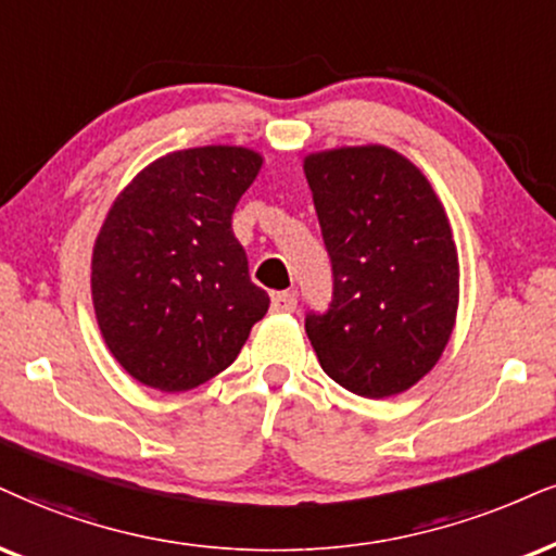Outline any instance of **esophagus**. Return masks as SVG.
<instances>
[{"mask_svg":"<svg viewBox=\"0 0 556 556\" xmlns=\"http://www.w3.org/2000/svg\"><path fill=\"white\" fill-rule=\"evenodd\" d=\"M270 309L276 314H289L296 309V293L293 291H278L273 293L270 299Z\"/></svg>","mask_w":556,"mask_h":556,"instance_id":"obj_1","label":"esophagus"}]
</instances>
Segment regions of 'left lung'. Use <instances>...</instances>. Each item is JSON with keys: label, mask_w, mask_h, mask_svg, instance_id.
I'll list each match as a JSON object with an SVG mask.
<instances>
[{"label": "left lung", "mask_w": 556, "mask_h": 556, "mask_svg": "<svg viewBox=\"0 0 556 556\" xmlns=\"http://www.w3.org/2000/svg\"><path fill=\"white\" fill-rule=\"evenodd\" d=\"M332 263L327 312L304 319L325 374L348 392H407L441 358L458 306V260L438 195L387 147L304 160Z\"/></svg>", "instance_id": "1"}]
</instances>
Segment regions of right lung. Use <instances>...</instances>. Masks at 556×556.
Masks as SVG:
<instances>
[{
    "label": "right lung",
    "mask_w": 556,
    "mask_h": 556,
    "mask_svg": "<svg viewBox=\"0 0 556 556\" xmlns=\"http://www.w3.org/2000/svg\"><path fill=\"white\" fill-rule=\"evenodd\" d=\"M263 156L201 147L162 156L108 211L92 252V301L115 361L160 392L229 368L270 299L231 231Z\"/></svg>",
    "instance_id": "right-lung-1"
}]
</instances>
